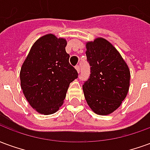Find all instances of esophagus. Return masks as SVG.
I'll list each match as a JSON object with an SVG mask.
<instances>
[{
    "label": "esophagus",
    "instance_id": "obj_1",
    "mask_svg": "<svg viewBox=\"0 0 150 150\" xmlns=\"http://www.w3.org/2000/svg\"><path fill=\"white\" fill-rule=\"evenodd\" d=\"M75 68H76V70H77V71H78L79 73L80 72V67H79V66L77 65L76 67H75Z\"/></svg>",
    "mask_w": 150,
    "mask_h": 150
}]
</instances>
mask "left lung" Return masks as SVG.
<instances>
[{"mask_svg": "<svg viewBox=\"0 0 150 150\" xmlns=\"http://www.w3.org/2000/svg\"><path fill=\"white\" fill-rule=\"evenodd\" d=\"M86 55L90 76L83 85L85 99L96 114H110L120 107L129 91V67L116 48L104 38L87 43Z\"/></svg>", "mask_w": 150, "mask_h": 150, "instance_id": "left-lung-1", "label": "left lung"}]
</instances>
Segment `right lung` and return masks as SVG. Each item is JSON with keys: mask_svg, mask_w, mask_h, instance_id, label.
I'll return each instance as SVG.
<instances>
[{"mask_svg": "<svg viewBox=\"0 0 150 150\" xmlns=\"http://www.w3.org/2000/svg\"><path fill=\"white\" fill-rule=\"evenodd\" d=\"M67 42L53 34L40 38L31 47L20 72L21 87L32 108L44 115L59 110L70 83L78 72L69 62Z\"/></svg>", "mask_w": 150, "mask_h": 150, "instance_id": "add662e5", "label": "right lung"}]
</instances>
